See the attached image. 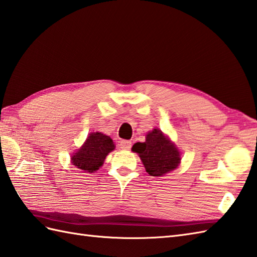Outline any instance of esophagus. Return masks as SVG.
<instances>
[{"label": "esophagus", "mask_w": 257, "mask_h": 257, "mask_svg": "<svg viewBox=\"0 0 257 257\" xmlns=\"http://www.w3.org/2000/svg\"><path fill=\"white\" fill-rule=\"evenodd\" d=\"M131 146H132V142H131V141H121V142H119V148H122V150H130Z\"/></svg>", "instance_id": "esophagus-1"}]
</instances>
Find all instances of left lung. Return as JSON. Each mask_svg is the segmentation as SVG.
Here are the masks:
<instances>
[{
  "label": "left lung",
  "instance_id": "8db88e82",
  "mask_svg": "<svg viewBox=\"0 0 257 257\" xmlns=\"http://www.w3.org/2000/svg\"><path fill=\"white\" fill-rule=\"evenodd\" d=\"M132 151L139 154L146 172L154 177L173 172L181 161L178 148L158 128L148 132L144 143L134 144Z\"/></svg>",
  "mask_w": 257,
  "mask_h": 257
}]
</instances>
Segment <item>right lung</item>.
<instances>
[{
    "label": "right lung",
    "instance_id": "add662e5",
    "mask_svg": "<svg viewBox=\"0 0 257 257\" xmlns=\"http://www.w3.org/2000/svg\"><path fill=\"white\" fill-rule=\"evenodd\" d=\"M114 148L115 145L110 136L100 132L90 133L83 145L73 153L71 163L82 172H96L103 165L107 154Z\"/></svg>",
    "mask_w": 257,
    "mask_h": 257
}]
</instances>
